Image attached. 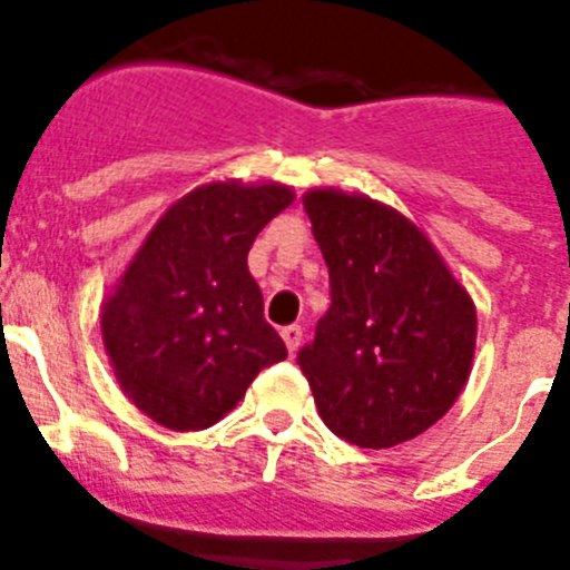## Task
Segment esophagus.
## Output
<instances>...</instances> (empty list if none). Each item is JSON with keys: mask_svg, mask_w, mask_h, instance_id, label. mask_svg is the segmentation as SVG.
I'll use <instances>...</instances> for the list:
<instances>
[{"mask_svg": "<svg viewBox=\"0 0 570 570\" xmlns=\"http://www.w3.org/2000/svg\"><path fill=\"white\" fill-rule=\"evenodd\" d=\"M282 338H285V344H288L291 353H296L302 344V325H288V327H282Z\"/></svg>", "mask_w": 570, "mask_h": 570, "instance_id": "obj_1", "label": "esophagus"}]
</instances>
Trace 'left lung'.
I'll list each match as a JSON object with an SVG mask.
<instances>
[{
	"mask_svg": "<svg viewBox=\"0 0 570 570\" xmlns=\"http://www.w3.org/2000/svg\"><path fill=\"white\" fill-rule=\"evenodd\" d=\"M331 274V307L299 350L322 421L347 443L387 449L458 401L474 356V305L406 217L364 195H305Z\"/></svg>",
	"mask_w": 570,
	"mask_h": 570,
	"instance_id": "8db88e82",
	"label": "left lung"
}]
</instances>
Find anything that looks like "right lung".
I'll use <instances>...</instances> for the list:
<instances>
[{
    "mask_svg": "<svg viewBox=\"0 0 570 570\" xmlns=\"http://www.w3.org/2000/svg\"><path fill=\"white\" fill-rule=\"evenodd\" d=\"M279 183H206L149 232L101 311L104 347L124 393L175 432L206 430L259 370L288 356L248 274L257 234L288 208Z\"/></svg>",
    "mask_w": 570,
    "mask_h": 570,
    "instance_id": "right-lung-1",
    "label": "right lung"
}]
</instances>
